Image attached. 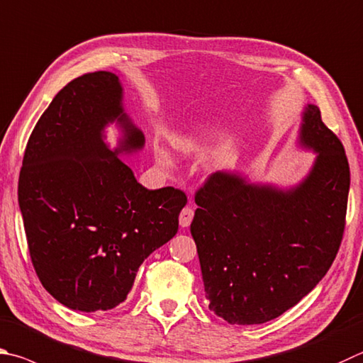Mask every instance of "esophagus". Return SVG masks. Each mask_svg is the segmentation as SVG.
Listing matches in <instances>:
<instances>
[{
  "instance_id": "esophagus-1",
  "label": "esophagus",
  "mask_w": 363,
  "mask_h": 363,
  "mask_svg": "<svg viewBox=\"0 0 363 363\" xmlns=\"http://www.w3.org/2000/svg\"><path fill=\"white\" fill-rule=\"evenodd\" d=\"M192 219H194V209L190 208V206H186V208L181 211V214H179V225L182 228H186V227L190 225V222H192Z\"/></svg>"
}]
</instances>
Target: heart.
Segmentation results:
<instances>
[{
	"label": "heart",
	"mask_w": 363,
	"mask_h": 363,
	"mask_svg": "<svg viewBox=\"0 0 363 363\" xmlns=\"http://www.w3.org/2000/svg\"><path fill=\"white\" fill-rule=\"evenodd\" d=\"M171 144H173V147L179 150L182 154H190L194 152V150L199 147L200 144V138L194 131H179V133L173 135L171 138ZM154 152H155V159L159 162L162 167L164 168H169L171 163H173V159H171V155L167 149L160 144H155L154 147Z\"/></svg>",
	"instance_id": "heart-1"
}]
</instances>
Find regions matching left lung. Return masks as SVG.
Returning a JSON list of instances; mask_svg holds the SVG:
<instances>
[{
	"instance_id": "obj_1",
	"label": "left lung",
	"mask_w": 363,
	"mask_h": 363,
	"mask_svg": "<svg viewBox=\"0 0 363 363\" xmlns=\"http://www.w3.org/2000/svg\"><path fill=\"white\" fill-rule=\"evenodd\" d=\"M296 144L315 159L291 187L217 171L196 192L190 225L209 309L228 324L279 318L324 278L345 232L349 163L315 104L301 114Z\"/></svg>"
}]
</instances>
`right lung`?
Wrapping results in <instances>:
<instances>
[{
    "label": "right lung",
    "mask_w": 363,
    "mask_h": 363,
    "mask_svg": "<svg viewBox=\"0 0 363 363\" xmlns=\"http://www.w3.org/2000/svg\"><path fill=\"white\" fill-rule=\"evenodd\" d=\"M111 123L121 130L114 150L106 143ZM144 143L123 109L121 79L109 71L65 85L33 130L18 206L38 278L63 306L116 308L141 263L177 233L186 194L143 187L121 160Z\"/></svg>",
    "instance_id": "obj_1"
}]
</instances>
